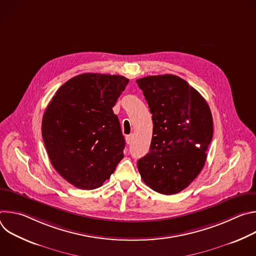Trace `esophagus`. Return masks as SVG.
<instances>
[{"instance_id":"34e87169","label":"esophagus","mask_w":256,"mask_h":256,"mask_svg":"<svg viewBox=\"0 0 256 256\" xmlns=\"http://www.w3.org/2000/svg\"><path fill=\"white\" fill-rule=\"evenodd\" d=\"M126 142L130 144L132 142V134L126 136Z\"/></svg>"}]
</instances>
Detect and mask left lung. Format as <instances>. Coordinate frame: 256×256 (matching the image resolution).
Masks as SVG:
<instances>
[{"label":"left lung","instance_id":"1","mask_svg":"<svg viewBox=\"0 0 256 256\" xmlns=\"http://www.w3.org/2000/svg\"><path fill=\"white\" fill-rule=\"evenodd\" d=\"M153 120L150 152L138 161L142 181L170 196L186 188L200 174L212 138V118L204 98L175 75L136 80Z\"/></svg>","mask_w":256,"mask_h":256}]
</instances>
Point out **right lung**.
Here are the masks:
<instances>
[{
    "label": "right lung",
    "instance_id": "add662e5",
    "mask_svg": "<svg viewBox=\"0 0 256 256\" xmlns=\"http://www.w3.org/2000/svg\"><path fill=\"white\" fill-rule=\"evenodd\" d=\"M128 79L87 72L66 82L44 114L42 132L54 168L80 190H95L124 158V138L114 114Z\"/></svg>",
    "mask_w": 256,
    "mask_h": 256
}]
</instances>
